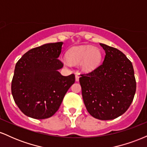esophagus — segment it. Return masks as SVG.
Masks as SVG:
<instances>
[{"mask_svg":"<svg viewBox=\"0 0 147 147\" xmlns=\"http://www.w3.org/2000/svg\"><path fill=\"white\" fill-rule=\"evenodd\" d=\"M75 80H76V82H79V75H78V74H76V75H75Z\"/></svg>","mask_w":147,"mask_h":147,"instance_id":"obj_1","label":"esophagus"}]
</instances>
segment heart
Instances as JSON below:
<instances>
[{
	"label": "heart",
	"instance_id": "obj_1",
	"mask_svg": "<svg viewBox=\"0 0 147 147\" xmlns=\"http://www.w3.org/2000/svg\"><path fill=\"white\" fill-rule=\"evenodd\" d=\"M67 60L72 63H80L84 72H92L100 65L102 53L100 50L91 45L73 47L65 54Z\"/></svg>",
	"mask_w": 147,
	"mask_h": 147
}]
</instances>
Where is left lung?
I'll list each match as a JSON object with an SVG mask.
<instances>
[{
  "label": "left lung",
  "instance_id": "left-lung-1",
  "mask_svg": "<svg viewBox=\"0 0 147 147\" xmlns=\"http://www.w3.org/2000/svg\"><path fill=\"white\" fill-rule=\"evenodd\" d=\"M105 50L103 63L81 75L79 83L88 112L101 120L124 114L134 98L136 82L132 63L123 52L99 43Z\"/></svg>",
  "mask_w": 147,
  "mask_h": 147
}]
</instances>
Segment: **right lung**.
<instances>
[{
  "label": "right lung",
  "mask_w": 147,
  "mask_h": 147,
  "mask_svg": "<svg viewBox=\"0 0 147 147\" xmlns=\"http://www.w3.org/2000/svg\"><path fill=\"white\" fill-rule=\"evenodd\" d=\"M63 42L47 43L30 50L16 64L11 94L19 109L28 117L46 119L58 111L65 93L75 83L74 74L58 71Z\"/></svg>",
  "instance_id": "add662e5"
}]
</instances>
